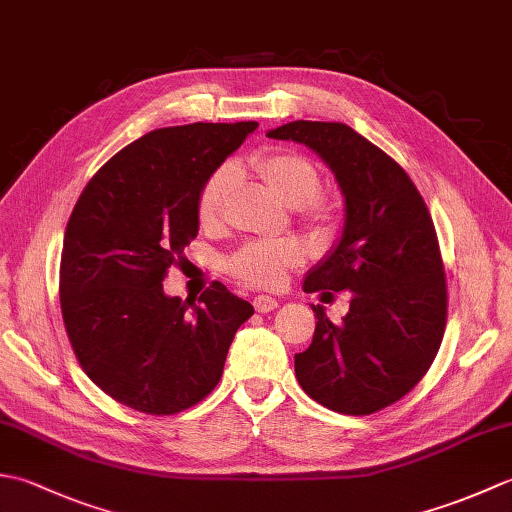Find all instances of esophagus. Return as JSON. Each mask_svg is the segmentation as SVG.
Returning a JSON list of instances; mask_svg holds the SVG:
<instances>
[{
    "label": "esophagus",
    "mask_w": 512,
    "mask_h": 512,
    "mask_svg": "<svg viewBox=\"0 0 512 512\" xmlns=\"http://www.w3.org/2000/svg\"><path fill=\"white\" fill-rule=\"evenodd\" d=\"M253 306H255V310H257V312L266 314V312H273V310L279 306V303H277V299H273V297L257 295V297L253 299Z\"/></svg>",
    "instance_id": "esophagus-1"
}]
</instances>
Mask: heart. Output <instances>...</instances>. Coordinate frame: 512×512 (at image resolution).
<instances>
[{
  "instance_id": "1",
  "label": "heart",
  "mask_w": 512,
  "mask_h": 512,
  "mask_svg": "<svg viewBox=\"0 0 512 512\" xmlns=\"http://www.w3.org/2000/svg\"><path fill=\"white\" fill-rule=\"evenodd\" d=\"M250 167L262 178L268 189L281 202L297 206V215L303 224L314 231H328L336 220V204L317 193L321 187V173L314 162L295 151H270L253 158ZM235 167H217L204 180L195 202V213L202 226H215L220 222L226 195L235 184ZM301 264V250L295 242L286 239H270V242L246 244L242 250L228 259V273L255 288H279L284 284L290 268Z\"/></svg>"
}]
</instances>
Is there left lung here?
<instances>
[{"label":"left lung","instance_id":"obj_1","mask_svg":"<svg viewBox=\"0 0 512 512\" xmlns=\"http://www.w3.org/2000/svg\"><path fill=\"white\" fill-rule=\"evenodd\" d=\"M268 138L295 140L323 158L345 198L339 244L303 290H350L341 323L317 314L312 343L295 354L303 391L347 416H369L420 383L447 325V277L431 213L407 171L343 123L295 121Z\"/></svg>","mask_w":512,"mask_h":512}]
</instances>
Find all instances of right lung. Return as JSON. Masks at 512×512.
<instances>
[{"mask_svg": "<svg viewBox=\"0 0 512 512\" xmlns=\"http://www.w3.org/2000/svg\"><path fill=\"white\" fill-rule=\"evenodd\" d=\"M255 129V121L154 129L107 160L74 204L59 268L65 332L83 372L125 407L173 416L198 405L253 317L220 281L198 303L167 297L162 281L198 235L204 180Z\"/></svg>", "mask_w": 512, "mask_h": 512, "instance_id": "1", "label": "right lung"}]
</instances>
